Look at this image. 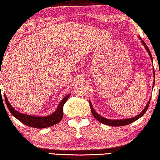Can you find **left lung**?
Returning <instances> with one entry per match:
<instances>
[{
    "instance_id": "1",
    "label": "left lung",
    "mask_w": 160,
    "mask_h": 160,
    "mask_svg": "<svg viewBox=\"0 0 160 160\" xmlns=\"http://www.w3.org/2000/svg\"><path fill=\"white\" fill-rule=\"evenodd\" d=\"M139 40H141L142 41V43L143 44V46H144V48H145L146 50L147 51V52H148L149 56H150L151 58V60L152 62H153V59H152V54L150 53V51H149V49L147 47V46L146 45V43H144V41H142V39L139 37ZM153 74H154V82H153V85H152V88H154V82H155V74H154V70L153 68ZM150 100H151V98L149 99V102H147V105L145 106V107H144V109H143V111H142L141 113H140L139 114L137 115L136 117H132V118H129V119H107V118H104L102 116H100V115L98 114V113L96 112L95 110L94 109V108H93V106L92 104L91 103V101H89V104H90V107H91V110H92V113L93 114V116H94L96 119L98 120L99 122L102 123V124H107V125H109V126H112V127H121V126H125V125H127L129 124H131V123L134 122L137 120L138 119H139L140 117H142L143 115L145 114V112H147V109H148L149 107V102H150Z\"/></svg>"
}]
</instances>
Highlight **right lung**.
<instances>
[{"instance_id":"right-lung-1","label":"right lung","mask_w":160,"mask_h":160,"mask_svg":"<svg viewBox=\"0 0 160 160\" xmlns=\"http://www.w3.org/2000/svg\"><path fill=\"white\" fill-rule=\"evenodd\" d=\"M5 96V100H6V103L8 107L10 112L13 117L16 118L19 121L23 123L24 124L27 125V126L34 127V128L37 129H43L46 128V127H49L51 126H53L56 124H58L63 118V105L66 103V101L68 100V97H69L70 94L63 98V99L61 101V102L58 104L57 109H56L54 112L48 116L45 117H41V116H32V115H28L26 114H23L17 111L12 107L11 104H10L8 99H7L6 94Z\"/></svg>"}]
</instances>
